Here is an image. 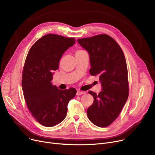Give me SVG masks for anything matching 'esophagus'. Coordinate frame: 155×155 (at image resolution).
<instances>
[{
  "instance_id": "esophagus-1",
  "label": "esophagus",
  "mask_w": 155,
  "mask_h": 155,
  "mask_svg": "<svg viewBox=\"0 0 155 155\" xmlns=\"http://www.w3.org/2000/svg\"><path fill=\"white\" fill-rule=\"evenodd\" d=\"M85 94V92H84V91H78L77 92V95H83V94Z\"/></svg>"
}]
</instances>
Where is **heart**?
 <instances>
[{"label":"heart","mask_w":155,"mask_h":155,"mask_svg":"<svg viewBox=\"0 0 155 155\" xmlns=\"http://www.w3.org/2000/svg\"><path fill=\"white\" fill-rule=\"evenodd\" d=\"M80 51H82V50H78L77 52H80Z\"/></svg>","instance_id":"heart-1"}]
</instances>
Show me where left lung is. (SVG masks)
I'll return each mask as SVG.
<instances>
[{
	"mask_svg": "<svg viewBox=\"0 0 155 155\" xmlns=\"http://www.w3.org/2000/svg\"><path fill=\"white\" fill-rule=\"evenodd\" d=\"M78 43L89 54L90 74L98 76L102 91L88 93L94 102L87 116L99 127H107L116 120L129 95L127 68L124 54L116 41L107 35L78 39Z\"/></svg>",
	"mask_w": 155,
	"mask_h": 155,
	"instance_id": "1",
	"label": "left lung"
}]
</instances>
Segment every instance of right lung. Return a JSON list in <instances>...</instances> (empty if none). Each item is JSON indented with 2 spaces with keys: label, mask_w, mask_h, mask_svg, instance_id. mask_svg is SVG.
Here are the masks:
<instances>
[{
  "label": "right lung",
  "mask_w": 155,
  "mask_h": 155,
  "mask_svg": "<svg viewBox=\"0 0 155 155\" xmlns=\"http://www.w3.org/2000/svg\"><path fill=\"white\" fill-rule=\"evenodd\" d=\"M75 43L73 38L49 34L38 39L27 55L22 72L24 99L32 116L41 125L53 127L66 117L74 88L61 91L51 82L63 53Z\"/></svg>",
  "instance_id": "right-lung-1"
}]
</instances>
